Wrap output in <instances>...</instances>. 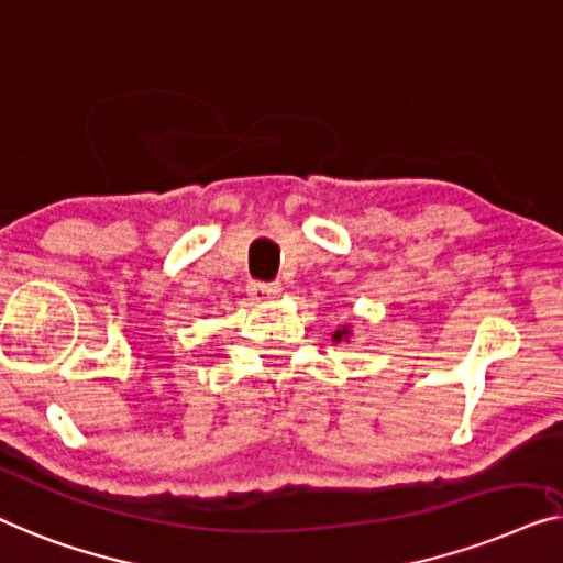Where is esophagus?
<instances>
[{
    "label": "esophagus",
    "instance_id": "1",
    "mask_svg": "<svg viewBox=\"0 0 563 563\" xmlns=\"http://www.w3.org/2000/svg\"><path fill=\"white\" fill-rule=\"evenodd\" d=\"M280 285L278 283H260V280H252L247 283V292L252 300H273L280 296Z\"/></svg>",
    "mask_w": 563,
    "mask_h": 563
}]
</instances>
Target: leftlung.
<instances>
[{
	"mask_svg": "<svg viewBox=\"0 0 563 563\" xmlns=\"http://www.w3.org/2000/svg\"><path fill=\"white\" fill-rule=\"evenodd\" d=\"M350 327H342V329H336L334 331V342H350Z\"/></svg>",
	"mask_w": 563,
	"mask_h": 563,
	"instance_id": "left-lung-1",
	"label": "left lung"
}]
</instances>
